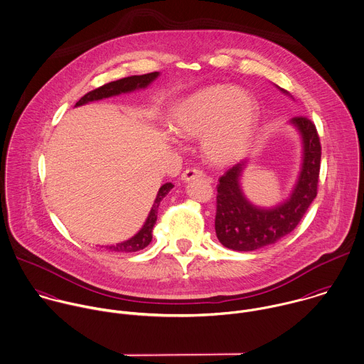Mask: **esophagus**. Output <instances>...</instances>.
Instances as JSON below:
<instances>
[{
	"label": "esophagus",
	"mask_w": 364,
	"mask_h": 364,
	"mask_svg": "<svg viewBox=\"0 0 364 364\" xmlns=\"http://www.w3.org/2000/svg\"><path fill=\"white\" fill-rule=\"evenodd\" d=\"M203 177H205L204 171L200 170V168H196V167L186 168L181 174V180H184V181H190V180H194V178H203Z\"/></svg>",
	"instance_id": "esophagus-1"
}]
</instances>
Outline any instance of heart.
I'll return each mask as SVG.
<instances>
[{"mask_svg": "<svg viewBox=\"0 0 364 364\" xmlns=\"http://www.w3.org/2000/svg\"><path fill=\"white\" fill-rule=\"evenodd\" d=\"M258 117L254 97L232 85L205 86L174 109L173 129L184 137H203V151L215 164L237 160L248 147Z\"/></svg>", "mask_w": 364, "mask_h": 364, "instance_id": "heart-1", "label": "heart"}]
</instances>
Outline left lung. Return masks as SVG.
I'll use <instances>...</instances> for the list:
<instances>
[{
  "instance_id": "1",
  "label": "left lung",
  "mask_w": 364,
  "mask_h": 364,
  "mask_svg": "<svg viewBox=\"0 0 364 364\" xmlns=\"http://www.w3.org/2000/svg\"><path fill=\"white\" fill-rule=\"evenodd\" d=\"M291 122L302 136L304 163L289 200L269 210L248 203L240 187L244 161L232 166L220 177L215 232L224 247L234 251H254L279 241L298 227L315 200L321 171V139L311 119L296 116Z\"/></svg>"
}]
</instances>
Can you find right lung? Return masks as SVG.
<instances>
[{
  "instance_id": "right-lung-1",
  "label": "right lung",
  "mask_w": 364,
  "mask_h": 364,
  "mask_svg": "<svg viewBox=\"0 0 364 364\" xmlns=\"http://www.w3.org/2000/svg\"><path fill=\"white\" fill-rule=\"evenodd\" d=\"M157 76H159V72H151V73H146V75H134V76H127V77H123V79H119V80H114V82H109V83H106L100 87H96V89L87 92L85 96H82L76 102V106L85 105V103L92 102V100H100L103 97H110V96H114V95L132 92L134 89L146 87ZM171 188H173L171 183H166L160 187V190L157 193V197L154 200V204L151 207V211H150L143 228L134 237H132L130 240H127L124 242L110 245V247H106V248L110 250V251H114V252H136V251H140V250L146 248L151 242V238H153L151 232H153V227L157 221V213H159L160 201L168 194V191Z\"/></svg>"
}]
</instances>
